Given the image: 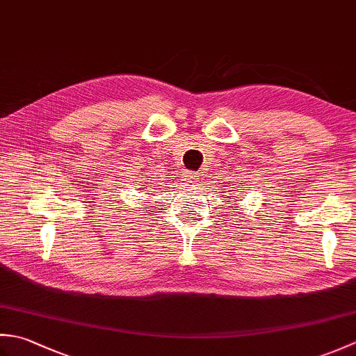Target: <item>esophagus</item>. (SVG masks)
Listing matches in <instances>:
<instances>
[{"label":"esophagus","instance_id":"1","mask_svg":"<svg viewBox=\"0 0 356 356\" xmlns=\"http://www.w3.org/2000/svg\"><path fill=\"white\" fill-rule=\"evenodd\" d=\"M184 180H186L188 184L197 185V184H199V174H197V172H188Z\"/></svg>","mask_w":356,"mask_h":356}]
</instances>
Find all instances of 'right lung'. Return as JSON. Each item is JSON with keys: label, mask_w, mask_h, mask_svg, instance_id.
Instances as JSON below:
<instances>
[{"label": "right lung", "mask_w": 356, "mask_h": 356, "mask_svg": "<svg viewBox=\"0 0 356 356\" xmlns=\"http://www.w3.org/2000/svg\"><path fill=\"white\" fill-rule=\"evenodd\" d=\"M147 184H148V182H147Z\"/></svg>", "instance_id": "right-lung-1"}]
</instances>
